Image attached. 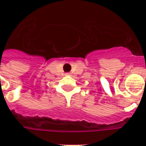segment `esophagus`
Instances as JSON below:
<instances>
[{"instance_id": "1", "label": "esophagus", "mask_w": 146, "mask_h": 146, "mask_svg": "<svg viewBox=\"0 0 146 146\" xmlns=\"http://www.w3.org/2000/svg\"><path fill=\"white\" fill-rule=\"evenodd\" d=\"M65 75H70V73H66V74H65Z\"/></svg>"}]
</instances>
